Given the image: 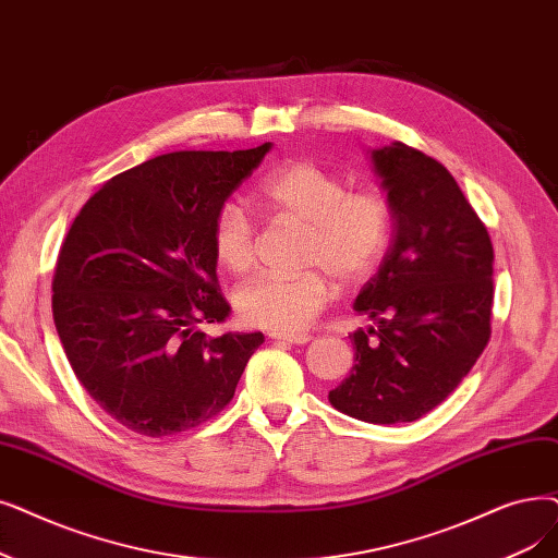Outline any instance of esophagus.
<instances>
[{
    "instance_id": "obj_1",
    "label": "esophagus",
    "mask_w": 558,
    "mask_h": 558,
    "mask_svg": "<svg viewBox=\"0 0 558 558\" xmlns=\"http://www.w3.org/2000/svg\"><path fill=\"white\" fill-rule=\"evenodd\" d=\"M271 339L276 342H289V344H307L310 342V335H271Z\"/></svg>"
}]
</instances>
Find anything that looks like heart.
Wrapping results in <instances>:
<instances>
[{
  "mask_svg": "<svg viewBox=\"0 0 558 558\" xmlns=\"http://www.w3.org/2000/svg\"><path fill=\"white\" fill-rule=\"evenodd\" d=\"M274 214L305 226V271L296 278L264 276L234 294L239 317L248 326L278 335L305 330L326 307L332 276L351 287L365 280L390 239V211L376 193H349L342 178L312 161L278 168L259 189ZM211 246L228 271L244 276L257 264V232L244 207L226 203L214 216Z\"/></svg>",
  "mask_w": 558,
  "mask_h": 558,
  "instance_id": "b5f03b06",
  "label": "heart"
}]
</instances>
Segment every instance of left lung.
Here are the masks:
<instances>
[{
    "label": "left lung",
    "mask_w": 558,
    "mask_h": 558,
    "mask_svg": "<svg viewBox=\"0 0 558 558\" xmlns=\"http://www.w3.org/2000/svg\"><path fill=\"white\" fill-rule=\"evenodd\" d=\"M392 244L353 310L351 374L328 392L339 413L403 424L440 405L490 339L493 244L442 163L405 143L369 150Z\"/></svg>",
    "instance_id": "left-lung-1"
}]
</instances>
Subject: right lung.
<instances>
[{"mask_svg":"<svg viewBox=\"0 0 558 558\" xmlns=\"http://www.w3.org/2000/svg\"><path fill=\"white\" fill-rule=\"evenodd\" d=\"M271 150L168 153L111 178L63 241L52 312L72 372L105 413L145 438L219 415L262 332L209 337L214 216Z\"/></svg>","mask_w":558,"mask_h":558,"instance_id":"1","label":"right lung"}]
</instances>
